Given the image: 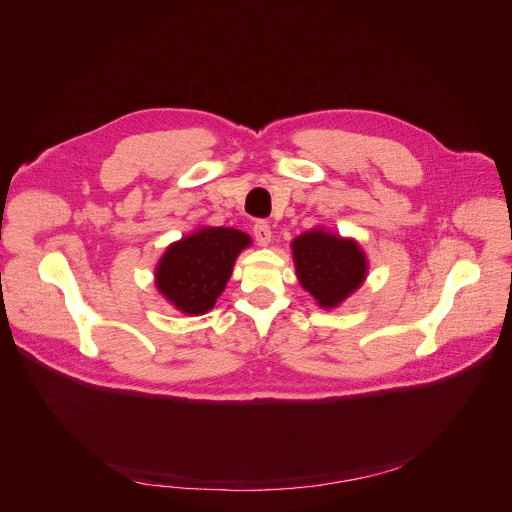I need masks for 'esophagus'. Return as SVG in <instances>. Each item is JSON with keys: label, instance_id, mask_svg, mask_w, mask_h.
<instances>
[{"label": "esophagus", "instance_id": "obj_1", "mask_svg": "<svg viewBox=\"0 0 512 512\" xmlns=\"http://www.w3.org/2000/svg\"><path fill=\"white\" fill-rule=\"evenodd\" d=\"M253 235H255L257 245H261V247H267L271 243V227L265 221H257L253 225Z\"/></svg>", "mask_w": 512, "mask_h": 512}]
</instances>
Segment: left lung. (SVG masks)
<instances>
[{"mask_svg":"<svg viewBox=\"0 0 512 512\" xmlns=\"http://www.w3.org/2000/svg\"><path fill=\"white\" fill-rule=\"evenodd\" d=\"M291 253L302 287L326 310L342 304L367 279L369 263L360 245L324 229L294 239Z\"/></svg>","mask_w":512,"mask_h":512,"instance_id":"1","label":"left lung"}]
</instances>
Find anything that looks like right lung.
Listing matches in <instances>:
<instances>
[{
  "label": "right lung",
  "mask_w": 512,
  "mask_h": 512,
  "mask_svg": "<svg viewBox=\"0 0 512 512\" xmlns=\"http://www.w3.org/2000/svg\"><path fill=\"white\" fill-rule=\"evenodd\" d=\"M249 245L247 233L204 227L166 249L156 267V287L180 312L206 314L225 291L235 259Z\"/></svg>",
  "instance_id": "right-lung-1"
}]
</instances>
